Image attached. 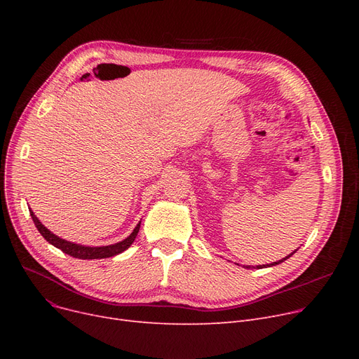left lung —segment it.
<instances>
[{
  "mask_svg": "<svg viewBox=\"0 0 359 359\" xmlns=\"http://www.w3.org/2000/svg\"><path fill=\"white\" fill-rule=\"evenodd\" d=\"M291 255H292V253H291ZM291 255H290V256H291ZM290 256L284 257V259H282V260H279V262H273V263H271V265H269V266H275V265H279V263H280V262H284V260H287V259H288ZM246 268H250V266H246ZM257 268H259V269H260V268H265V265H263V266H257Z\"/></svg>",
  "mask_w": 359,
  "mask_h": 359,
  "instance_id": "1",
  "label": "left lung"
}]
</instances>
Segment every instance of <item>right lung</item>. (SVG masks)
<instances>
[{"label": "right lung", "instance_id": "1", "mask_svg": "<svg viewBox=\"0 0 359 359\" xmlns=\"http://www.w3.org/2000/svg\"><path fill=\"white\" fill-rule=\"evenodd\" d=\"M30 211V215H32V219L36 225V229L39 230V233L43 236V238L46 241H49L52 246H55L56 249H61L64 253L75 257V259H104V257H111V256H116L122 252H125L132 243H134L138 231H140V225L141 222L137 225V227L134 229V231H132V234L129 237H126L125 240L116 243V244H110V246H102V248H88V246H80V244H75V243H71V241H67V240H62L58 236H55L53 233H50L45 225L37 219V217L33 214L32 210Z\"/></svg>", "mask_w": 359, "mask_h": 359}]
</instances>
